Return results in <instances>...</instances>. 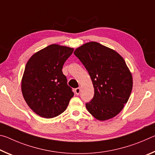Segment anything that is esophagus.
<instances>
[{
    "label": "esophagus",
    "instance_id": "esophagus-1",
    "mask_svg": "<svg viewBox=\"0 0 155 155\" xmlns=\"http://www.w3.org/2000/svg\"><path fill=\"white\" fill-rule=\"evenodd\" d=\"M75 91V94H77V95H78V94H80V91H81V88L80 87H78V88H76L74 90Z\"/></svg>",
    "mask_w": 155,
    "mask_h": 155
}]
</instances>
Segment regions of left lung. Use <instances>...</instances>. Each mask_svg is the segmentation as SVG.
Here are the masks:
<instances>
[{
    "label": "left lung",
    "instance_id": "left-lung-1",
    "mask_svg": "<svg viewBox=\"0 0 155 155\" xmlns=\"http://www.w3.org/2000/svg\"><path fill=\"white\" fill-rule=\"evenodd\" d=\"M74 54L87 70L92 81L94 95L85 104L97 120L115 117L124 108L133 88L132 74L121 55L96 41L78 47Z\"/></svg>",
    "mask_w": 155,
    "mask_h": 155
}]
</instances>
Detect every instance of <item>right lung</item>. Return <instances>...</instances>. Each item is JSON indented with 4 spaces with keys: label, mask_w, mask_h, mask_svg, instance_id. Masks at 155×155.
I'll list each match as a JSON object with an SVG mask.
<instances>
[{
    "label": "right lung",
    "mask_w": 155,
    "mask_h": 155,
    "mask_svg": "<svg viewBox=\"0 0 155 155\" xmlns=\"http://www.w3.org/2000/svg\"><path fill=\"white\" fill-rule=\"evenodd\" d=\"M74 48L51 44L37 52L26 65L21 89L26 103L40 116L62 114L74 96L62 68Z\"/></svg>",
    "instance_id": "obj_1"
}]
</instances>
